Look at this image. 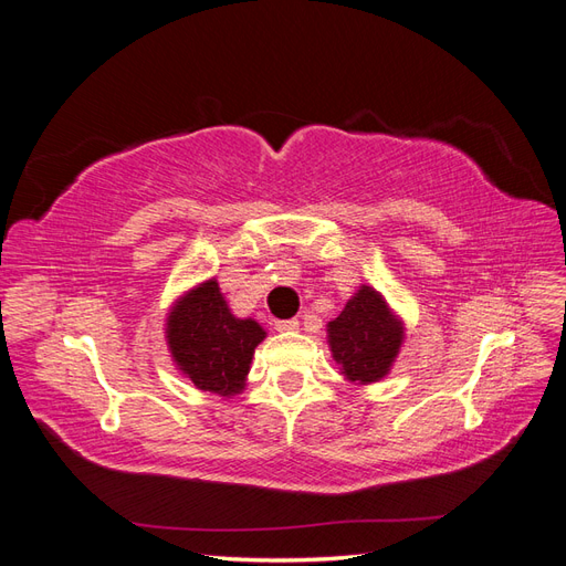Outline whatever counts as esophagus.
<instances>
[{
  "label": "esophagus",
  "mask_w": 566,
  "mask_h": 566,
  "mask_svg": "<svg viewBox=\"0 0 566 566\" xmlns=\"http://www.w3.org/2000/svg\"><path fill=\"white\" fill-rule=\"evenodd\" d=\"M273 325H276L279 333H293L300 328V321L297 318H281V321H273Z\"/></svg>",
  "instance_id": "obj_1"
}]
</instances>
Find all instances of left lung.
Masks as SVG:
<instances>
[{"mask_svg":"<svg viewBox=\"0 0 566 566\" xmlns=\"http://www.w3.org/2000/svg\"><path fill=\"white\" fill-rule=\"evenodd\" d=\"M325 333L342 378L361 387L387 378L403 347L406 323L380 290L364 283Z\"/></svg>","mask_w":566,"mask_h":566,"instance_id":"8db88e82","label":"left lung"}]
</instances>
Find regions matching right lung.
<instances>
[{
  "label": "right lung",
  "mask_w": 566,
  "mask_h": 566,
  "mask_svg": "<svg viewBox=\"0 0 566 566\" xmlns=\"http://www.w3.org/2000/svg\"><path fill=\"white\" fill-rule=\"evenodd\" d=\"M266 331L254 318H238L217 279L181 293L165 316V342L175 368L198 389L235 397L245 389L254 349Z\"/></svg>",
  "instance_id": "add662e5"
}]
</instances>
